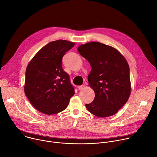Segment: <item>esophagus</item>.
I'll use <instances>...</instances> for the list:
<instances>
[{"instance_id": "obj_1", "label": "esophagus", "mask_w": 157, "mask_h": 157, "mask_svg": "<svg viewBox=\"0 0 157 157\" xmlns=\"http://www.w3.org/2000/svg\"><path fill=\"white\" fill-rule=\"evenodd\" d=\"M84 88H85V86H84V84H82V85H81V86H78V88L79 89V90H83Z\"/></svg>"}]
</instances>
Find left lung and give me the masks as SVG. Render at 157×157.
Instances as JSON below:
<instances>
[{"instance_id":"1","label":"left lung","mask_w":157,"mask_h":157,"mask_svg":"<svg viewBox=\"0 0 157 157\" xmlns=\"http://www.w3.org/2000/svg\"><path fill=\"white\" fill-rule=\"evenodd\" d=\"M78 51L91 67L88 78L95 97L93 102L86 104L87 109L100 118L114 115L131 94L130 68L126 59L115 48L98 42L81 44Z\"/></svg>"}]
</instances>
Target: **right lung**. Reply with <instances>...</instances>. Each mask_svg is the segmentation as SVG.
Returning a JSON list of instances; mask_svg holds the SVG:
<instances>
[{
  "mask_svg": "<svg viewBox=\"0 0 157 157\" xmlns=\"http://www.w3.org/2000/svg\"><path fill=\"white\" fill-rule=\"evenodd\" d=\"M75 43L57 40L42 48L28 64L24 92L31 105L51 115L64 110L75 94L69 75L62 67V58Z\"/></svg>",
  "mask_w": 157,
  "mask_h": 157,
  "instance_id": "add662e5",
  "label": "right lung"
}]
</instances>
